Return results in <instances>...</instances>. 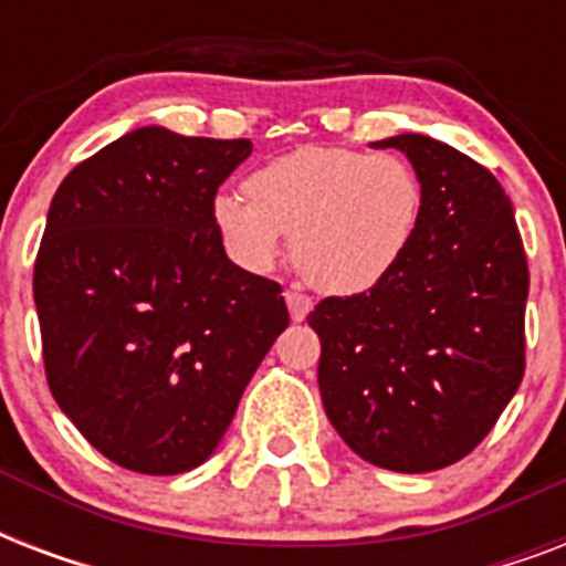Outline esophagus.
Masks as SVG:
<instances>
[{
	"label": "esophagus",
	"mask_w": 566,
	"mask_h": 566,
	"mask_svg": "<svg viewBox=\"0 0 566 566\" xmlns=\"http://www.w3.org/2000/svg\"><path fill=\"white\" fill-rule=\"evenodd\" d=\"M284 302H287V311H291L293 323H302V319L311 314V308H314V302H311L305 293H296V291L284 293Z\"/></svg>",
	"instance_id": "34e87169"
}]
</instances>
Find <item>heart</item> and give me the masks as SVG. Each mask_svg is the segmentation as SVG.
Returning a JSON list of instances; mask_svg holds the SVG:
<instances>
[{
    "label": "heart",
    "mask_w": 566,
    "mask_h": 566,
    "mask_svg": "<svg viewBox=\"0 0 566 566\" xmlns=\"http://www.w3.org/2000/svg\"><path fill=\"white\" fill-rule=\"evenodd\" d=\"M243 190L211 205L229 255L264 273L293 238L296 273L326 296L376 291L420 234L422 181L399 155L305 146L249 172Z\"/></svg>",
    "instance_id": "1"
}]
</instances>
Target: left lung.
<instances>
[{
	"instance_id": "8db88e82",
	"label": "left lung",
	"mask_w": 566,
	"mask_h": 566,
	"mask_svg": "<svg viewBox=\"0 0 566 566\" xmlns=\"http://www.w3.org/2000/svg\"><path fill=\"white\" fill-rule=\"evenodd\" d=\"M399 149L422 181V222L385 284L328 296L319 396L355 455L394 473H431L470 455L526 370L528 266L514 208L482 164L426 135Z\"/></svg>"
}]
</instances>
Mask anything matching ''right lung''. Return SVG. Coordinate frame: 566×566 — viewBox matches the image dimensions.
<instances>
[{"mask_svg": "<svg viewBox=\"0 0 566 566\" xmlns=\"http://www.w3.org/2000/svg\"><path fill=\"white\" fill-rule=\"evenodd\" d=\"M249 155L252 140L144 126L78 164L49 205L34 264L49 390L135 473L208 461L291 323L282 287L231 264L211 222Z\"/></svg>", "mask_w": 566, "mask_h": 566, "instance_id": "right-lung-1", "label": "right lung"}]
</instances>
